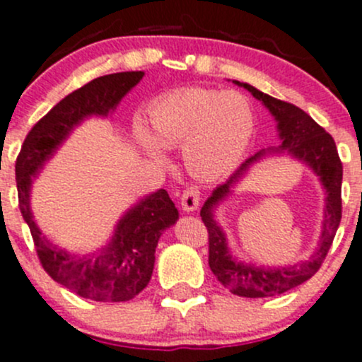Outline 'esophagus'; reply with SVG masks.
<instances>
[{
    "label": "esophagus",
    "instance_id": "esophagus-1",
    "mask_svg": "<svg viewBox=\"0 0 362 362\" xmlns=\"http://www.w3.org/2000/svg\"><path fill=\"white\" fill-rule=\"evenodd\" d=\"M199 191L196 187H187L182 192L180 204L185 211H194L199 206Z\"/></svg>",
    "mask_w": 362,
    "mask_h": 362
}]
</instances>
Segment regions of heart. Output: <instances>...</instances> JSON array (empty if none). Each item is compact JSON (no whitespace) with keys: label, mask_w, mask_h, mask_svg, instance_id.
<instances>
[{"label":"heart","mask_w":362,"mask_h":362,"mask_svg":"<svg viewBox=\"0 0 362 362\" xmlns=\"http://www.w3.org/2000/svg\"><path fill=\"white\" fill-rule=\"evenodd\" d=\"M148 119L158 138L138 126L144 147L156 158H163L160 143L184 147L185 164L199 178H218L235 170L255 131L252 103L236 90H173L152 103Z\"/></svg>","instance_id":"1"}]
</instances>
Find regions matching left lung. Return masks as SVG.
<instances>
[{"label": "left lung", "mask_w": 362, "mask_h": 362, "mask_svg": "<svg viewBox=\"0 0 362 362\" xmlns=\"http://www.w3.org/2000/svg\"><path fill=\"white\" fill-rule=\"evenodd\" d=\"M245 87L252 96L257 98L264 103V107L273 113V117L279 122L280 138L282 145L279 148H273V152L287 151L296 159L308 164L313 171L322 180L326 189V210H324V226L322 236H320L319 249L315 254L305 262L287 266V268H266V266H250L243 264L242 261H236L228 250L226 236L217 222L214 221V210L226 196L231 192V185L238 182L254 160L264 156V151L252 156L229 177L226 184L218 185L210 198L206 199L202 208V221L206 226L208 231V264L218 282L231 291L233 294L242 296V298H269V296H279L294 289L299 284L312 279L319 268L322 266L331 243H333L337 229L341 221V178L343 166L339 160L337 144L333 136L324 131L312 117L301 108L293 103L276 100L261 93L249 83H240Z\"/></svg>", "instance_id": "1"}]
</instances>
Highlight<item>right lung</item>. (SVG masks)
<instances>
[{
  "label": "right lung",
  "mask_w": 362,
  "mask_h": 362,
  "mask_svg": "<svg viewBox=\"0 0 362 362\" xmlns=\"http://www.w3.org/2000/svg\"><path fill=\"white\" fill-rule=\"evenodd\" d=\"M144 75V71L112 73L73 90L31 127L16 160L19 208L31 231L40 264L57 284L93 301H129L148 286L159 236L178 218L175 203L164 189H159L120 218L107 249L80 257L59 249L40 233L29 208V191L33 177L73 127L89 115L107 117Z\"/></svg>",
  "instance_id": "1"
}]
</instances>
